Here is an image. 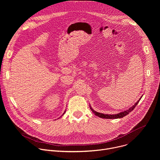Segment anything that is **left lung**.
<instances>
[{
    "instance_id": "obj_1",
    "label": "left lung",
    "mask_w": 160,
    "mask_h": 160,
    "mask_svg": "<svg viewBox=\"0 0 160 160\" xmlns=\"http://www.w3.org/2000/svg\"><path fill=\"white\" fill-rule=\"evenodd\" d=\"M142 98V96L141 98H140L139 100H138V101H137V102L135 103L134 105H133L132 107H130L128 109L125 111H123V112H119L118 114H115V115H108V114H103V113H101V112H98L96 111H94L92 108L90 107V109L92 110V111L95 114V115L100 117V118H106V119H117V118H123L124 117H125L126 115H128V114L130 113V112H131L133 110V109L135 108V106L138 104L139 102L140 101L141 99Z\"/></svg>"
}]
</instances>
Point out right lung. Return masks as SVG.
Segmentation results:
<instances>
[{
	"label": "right lung",
	"instance_id": "1",
	"mask_svg": "<svg viewBox=\"0 0 160 160\" xmlns=\"http://www.w3.org/2000/svg\"><path fill=\"white\" fill-rule=\"evenodd\" d=\"M66 112V111H64V113H63V114H62V115H64V112Z\"/></svg>",
	"mask_w": 160,
	"mask_h": 160
}]
</instances>
